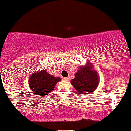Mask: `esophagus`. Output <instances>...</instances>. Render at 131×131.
<instances>
[{
	"instance_id": "esophagus-1",
	"label": "esophagus",
	"mask_w": 131,
	"mask_h": 131,
	"mask_svg": "<svg viewBox=\"0 0 131 131\" xmlns=\"http://www.w3.org/2000/svg\"><path fill=\"white\" fill-rule=\"evenodd\" d=\"M64 80H66V81H69V80H70V77H64Z\"/></svg>"
}]
</instances>
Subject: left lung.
I'll list each match as a JSON object with an SVG mask.
<instances>
[{"label": "left lung", "instance_id": "left-lung-1", "mask_svg": "<svg viewBox=\"0 0 131 131\" xmlns=\"http://www.w3.org/2000/svg\"><path fill=\"white\" fill-rule=\"evenodd\" d=\"M92 68L88 65L80 67L75 74L74 79L71 80L72 85L80 95L92 93L98 86V74Z\"/></svg>", "mask_w": 131, "mask_h": 131}]
</instances>
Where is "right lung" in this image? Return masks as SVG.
<instances>
[{
	"label": "right lung",
	"instance_id": "obj_1",
	"mask_svg": "<svg viewBox=\"0 0 131 131\" xmlns=\"http://www.w3.org/2000/svg\"><path fill=\"white\" fill-rule=\"evenodd\" d=\"M60 80V77H54L46 70H42L31 75L29 79V85L35 94L45 96L53 90L55 85Z\"/></svg>",
	"mask_w": 131,
	"mask_h": 131
}]
</instances>
